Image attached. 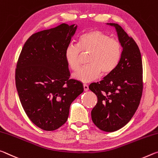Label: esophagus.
Returning a JSON list of instances; mask_svg holds the SVG:
<instances>
[{"label": "esophagus", "mask_w": 158, "mask_h": 158, "mask_svg": "<svg viewBox=\"0 0 158 158\" xmlns=\"http://www.w3.org/2000/svg\"><path fill=\"white\" fill-rule=\"evenodd\" d=\"M83 89H84L85 91H87V90L89 89L88 85H87V84H83Z\"/></svg>", "instance_id": "1"}]
</instances>
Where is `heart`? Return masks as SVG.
Listing matches in <instances>:
<instances>
[{
  "label": "heart",
  "instance_id": "1",
  "mask_svg": "<svg viewBox=\"0 0 158 158\" xmlns=\"http://www.w3.org/2000/svg\"><path fill=\"white\" fill-rule=\"evenodd\" d=\"M89 66L80 69L73 74L82 82L94 81L102 71L107 74L117 66L122 53L121 44L99 30H89L80 36L77 45L70 43L65 50V59L70 69L76 71L81 64L82 53H89Z\"/></svg>",
  "mask_w": 158,
  "mask_h": 158
}]
</instances>
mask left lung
I'll return each mask as SVG.
<instances>
[{
  "label": "left lung",
  "instance_id": "8db88e82",
  "mask_svg": "<svg viewBox=\"0 0 158 158\" xmlns=\"http://www.w3.org/2000/svg\"><path fill=\"white\" fill-rule=\"evenodd\" d=\"M114 27L123 48L117 66L102 81L89 88L97 97L92 120L101 130L112 132L126 125L133 117L143 92V66L137 44L118 24Z\"/></svg>",
  "mask_w": 158,
  "mask_h": 158
}]
</instances>
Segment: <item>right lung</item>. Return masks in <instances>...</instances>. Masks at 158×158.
<instances>
[{
	"label": "right lung",
	"instance_id": "1",
	"mask_svg": "<svg viewBox=\"0 0 158 158\" xmlns=\"http://www.w3.org/2000/svg\"><path fill=\"white\" fill-rule=\"evenodd\" d=\"M77 26L61 24L41 31L26 41L15 70L21 103L31 121L45 131L66 122L71 103L83 92L78 81L69 79L65 50Z\"/></svg>",
	"mask_w": 158,
	"mask_h": 158
}]
</instances>
